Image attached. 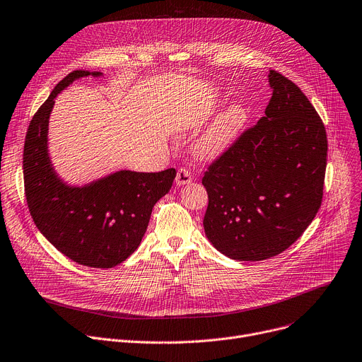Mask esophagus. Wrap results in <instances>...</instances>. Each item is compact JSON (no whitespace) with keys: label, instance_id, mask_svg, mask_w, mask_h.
<instances>
[{"label":"esophagus","instance_id":"34e87169","mask_svg":"<svg viewBox=\"0 0 362 362\" xmlns=\"http://www.w3.org/2000/svg\"><path fill=\"white\" fill-rule=\"evenodd\" d=\"M191 181H192L191 174H189L187 170H184V168L178 170V173H177V178H175V184H177L178 187H181V185H187V184H189Z\"/></svg>","mask_w":362,"mask_h":362}]
</instances>
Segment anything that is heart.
Returning a JSON list of instances; mask_svg holds the SVG:
<instances>
[{"mask_svg": "<svg viewBox=\"0 0 362 362\" xmlns=\"http://www.w3.org/2000/svg\"><path fill=\"white\" fill-rule=\"evenodd\" d=\"M247 122L243 105L232 103L217 113L194 145L202 159H216L226 153L242 133Z\"/></svg>", "mask_w": 362, "mask_h": 362, "instance_id": "heart-1", "label": "heart"}]
</instances>
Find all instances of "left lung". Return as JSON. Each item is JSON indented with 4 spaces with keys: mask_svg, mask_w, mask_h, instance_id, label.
<instances>
[{
    "mask_svg": "<svg viewBox=\"0 0 362 362\" xmlns=\"http://www.w3.org/2000/svg\"><path fill=\"white\" fill-rule=\"evenodd\" d=\"M268 82L265 116L203 177L206 236L235 261H264L286 251L312 223L323 196L322 119L288 78L269 71Z\"/></svg>",
    "mask_w": 362,
    "mask_h": 362,
    "instance_id": "1",
    "label": "left lung"
}]
</instances>
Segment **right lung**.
<instances>
[{"label":"right lung","mask_w":362,"mask_h":362,"mask_svg":"<svg viewBox=\"0 0 362 362\" xmlns=\"http://www.w3.org/2000/svg\"><path fill=\"white\" fill-rule=\"evenodd\" d=\"M103 72L76 69L53 88L25 134L23 174L27 206L40 233L76 264L113 268L141 245L153 206L173 187L175 170H120L82 185L61 178L49 155V119L57 98L74 81Z\"/></svg>","instance_id":"1"}]
</instances>
